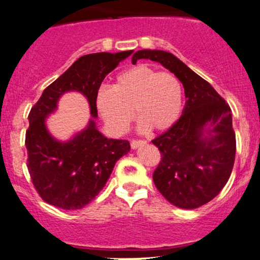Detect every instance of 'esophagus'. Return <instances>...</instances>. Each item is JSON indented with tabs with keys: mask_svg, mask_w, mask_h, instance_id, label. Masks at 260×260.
I'll return each instance as SVG.
<instances>
[{
	"mask_svg": "<svg viewBox=\"0 0 260 260\" xmlns=\"http://www.w3.org/2000/svg\"><path fill=\"white\" fill-rule=\"evenodd\" d=\"M146 143L147 142L144 140H133L130 144H131V148H133V149H136V148H138V147L144 146Z\"/></svg>",
	"mask_w": 260,
	"mask_h": 260,
	"instance_id": "1",
	"label": "esophagus"
}]
</instances>
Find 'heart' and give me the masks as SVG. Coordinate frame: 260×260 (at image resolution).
<instances>
[{
  "mask_svg": "<svg viewBox=\"0 0 260 260\" xmlns=\"http://www.w3.org/2000/svg\"><path fill=\"white\" fill-rule=\"evenodd\" d=\"M183 100V85L173 73L157 72L147 64H138L120 73L113 87L99 88L95 105L114 135L127 129L133 112L141 122V129L159 133L177 122Z\"/></svg>",
  "mask_w": 260,
  "mask_h": 260,
  "instance_id": "obj_1",
  "label": "heart"
}]
</instances>
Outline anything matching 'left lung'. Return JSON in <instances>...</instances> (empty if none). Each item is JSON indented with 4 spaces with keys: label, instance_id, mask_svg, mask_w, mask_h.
<instances>
[{
    "label": "left lung",
    "instance_id": "obj_1",
    "mask_svg": "<svg viewBox=\"0 0 260 260\" xmlns=\"http://www.w3.org/2000/svg\"><path fill=\"white\" fill-rule=\"evenodd\" d=\"M142 58L173 73L186 98L179 119L151 141L161 153L154 184L175 207L196 209L214 200L231 177L237 150L232 110L208 81L172 53L140 50L133 63Z\"/></svg>",
    "mask_w": 260,
    "mask_h": 260
}]
</instances>
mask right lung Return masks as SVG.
<instances>
[{
    "label": "right lung",
    "mask_w": 260,
    "mask_h": 260,
    "mask_svg": "<svg viewBox=\"0 0 260 260\" xmlns=\"http://www.w3.org/2000/svg\"><path fill=\"white\" fill-rule=\"evenodd\" d=\"M131 53L98 52L80 57L44 89L31 109L25 141L27 167L37 192L46 203L66 210L86 207L105 186L117 161L129 153V141L105 137L94 119L67 142L50 135L45 120L57 109L60 95L72 90L87 98L90 114L96 118L95 95L101 82Z\"/></svg>",
    "instance_id": "add662e5"
}]
</instances>
